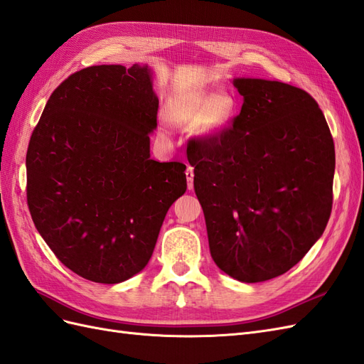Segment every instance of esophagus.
<instances>
[{"label": "esophagus", "instance_id": "34e87169", "mask_svg": "<svg viewBox=\"0 0 364 364\" xmlns=\"http://www.w3.org/2000/svg\"><path fill=\"white\" fill-rule=\"evenodd\" d=\"M186 178H188V188L192 189L193 188V167L188 166V169H186Z\"/></svg>", "mask_w": 364, "mask_h": 364}]
</instances>
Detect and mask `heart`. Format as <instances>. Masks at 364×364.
Wrapping results in <instances>:
<instances>
[{"instance_id":"obj_1","label":"heart","mask_w":364,"mask_h":364,"mask_svg":"<svg viewBox=\"0 0 364 364\" xmlns=\"http://www.w3.org/2000/svg\"><path fill=\"white\" fill-rule=\"evenodd\" d=\"M167 114L178 124H200L208 135H218L234 115V101L229 97H217L206 92H186L167 102Z\"/></svg>"}]
</instances>
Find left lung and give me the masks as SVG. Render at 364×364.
Returning <instances> with one entry per match:
<instances>
[{
    "label": "left lung",
    "instance_id": "left-lung-1",
    "mask_svg": "<svg viewBox=\"0 0 364 364\" xmlns=\"http://www.w3.org/2000/svg\"><path fill=\"white\" fill-rule=\"evenodd\" d=\"M240 114L188 149L215 264L258 283L309 252L332 210L335 147L316 101L279 81L238 78Z\"/></svg>",
    "mask_w": 364,
    "mask_h": 364
}]
</instances>
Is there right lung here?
Instances as JSON below:
<instances>
[{
	"label": "right lung",
	"instance_id": "obj_1",
	"mask_svg": "<svg viewBox=\"0 0 364 364\" xmlns=\"http://www.w3.org/2000/svg\"><path fill=\"white\" fill-rule=\"evenodd\" d=\"M158 98L147 66H90L53 90L26 154L27 206L60 262L89 282L143 271L186 164L151 160Z\"/></svg>",
	"mask_w": 364,
	"mask_h": 364
}]
</instances>
